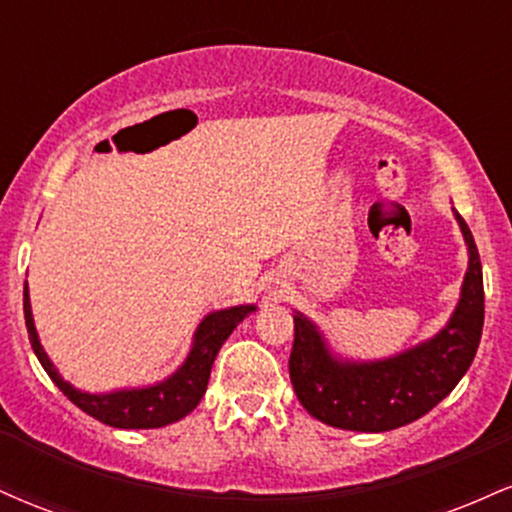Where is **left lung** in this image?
Segmentation results:
<instances>
[{"label":"left lung","mask_w":512,"mask_h":512,"mask_svg":"<svg viewBox=\"0 0 512 512\" xmlns=\"http://www.w3.org/2000/svg\"><path fill=\"white\" fill-rule=\"evenodd\" d=\"M452 214L469 262L460 301L431 339L395 356L354 361L332 351L320 327L296 310L289 373L298 402L317 421L363 433L407 426L443 402L472 366L484 327V276L472 231L455 209Z\"/></svg>","instance_id":"left-lung-1"}]
</instances>
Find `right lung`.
I'll use <instances>...</instances> for the list:
<instances>
[{
  "instance_id": "right-lung-1",
  "label": "right lung",
  "mask_w": 512,
  "mask_h": 512,
  "mask_svg": "<svg viewBox=\"0 0 512 512\" xmlns=\"http://www.w3.org/2000/svg\"><path fill=\"white\" fill-rule=\"evenodd\" d=\"M257 305H233V308L214 310L199 322L192 337V349L182 366L170 373L168 378L158 380L146 387H120L110 392H86L64 380L50 356L45 354L40 344L38 330L33 322L31 296H28V281L23 284V315H26V330L31 346L38 356L40 366L50 375L52 383L67 395L81 411H86L93 419L103 421L105 426L113 428H161L175 421L185 419L192 409L197 407L199 399L204 397L209 385L211 366L219 349L231 337L240 322L250 313H255Z\"/></svg>"
}]
</instances>
